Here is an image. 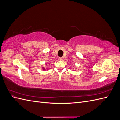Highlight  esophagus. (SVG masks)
Wrapping results in <instances>:
<instances>
[{
	"instance_id": "esophagus-1",
	"label": "esophagus",
	"mask_w": 120,
	"mask_h": 120,
	"mask_svg": "<svg viewBox=\"0 0 120 120\" xmlns=\"http://www.w3.org/2000/svg\"><path fill=\"white\" fill-rule=\"evenodd\" d=\"M59 60H63V58H62V57H59Z\"/></svg>"
}]
</instances>
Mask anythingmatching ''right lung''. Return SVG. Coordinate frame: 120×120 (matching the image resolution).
<instances>
[{
  "label": "right lung",
  "instance_id": "add662e5",
  "mask_svg": "<svg viewBox=\"0 0 120 120\" xmlns=\"http://www.w3.org/2000/svg\"><path fill=\"white\" fill-rule=\"evenodd\" d=\"M43 70H45V68H43Z\"/></svg>",
  "mask_w": 120,
  "mask_h": 120
}]
</instances>
